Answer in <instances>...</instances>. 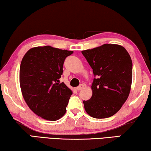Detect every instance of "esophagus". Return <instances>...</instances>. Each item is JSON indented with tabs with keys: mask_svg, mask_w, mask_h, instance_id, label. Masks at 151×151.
<instances>
[{
	"mask_svg": "<svg viewBox=\"0 0 151 151\" xmlns=\"http://www.w3.org/2000/svg\"><path fill=\"white\" fill-rule=\"evenodd\" d=\"M84 86H84V85H81L80 86H78V87L76 88V90H77V91H81V89H83L84 88Z\"/></svg>",
	"mask_w": 151,
	"mask_h": 151,
	"instance_id": "34e87169",
	"label": "esophagus"
}]
</instances>
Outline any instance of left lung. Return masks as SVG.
<instances>
[{
	"label": "left lung",
	"mask_w": 151,
	"mask_h": 151,
	"mask_svg": "<svg viewBox=\"0 0 151 151\" xmlns=\"http://www.w3.org/2000/svg\"><path fill=\"white\" fill-rule=\"evenodd\" d=\"M93 68L94 78L93 95L84 101L87 114L95 119H105L118 112L128 99L132 78V64L122 46L104 44L82 51Z\"/></svg>",
	"instance_id": "1"
}]
</instances>
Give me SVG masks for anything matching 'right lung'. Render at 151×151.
<instances>
[{
	"label": "right lung",
	"instance_id": "1",
	"mask_svg": "<svg viewBox=\"0 0 151 151\" xmlns=\"http://www.w3.org/2000/svg\"><path fill=\"white\" fill-rule=\"evenodd\" d=\"M73 53L45 46L30 48L22 58L19 73L22 96L30 109L45 120L57 121L66 113L73 93L58 79L64 61Z\"/></svg>",
	"mask_w": 151,
	"mask_h": 151
}]
</instances>
